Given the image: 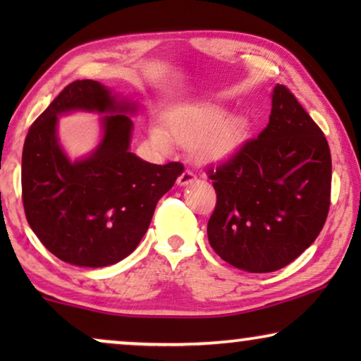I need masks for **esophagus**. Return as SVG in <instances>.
Listing matches in <instances>:
<instances>
[{"label":"esophagus","instance_id":"obj_1","mask_svg":"<svg viewBox=\"0 0 361 361\" xmlns=\"http://www.w3.org/2000/svg\"><path fill=\"white\" fill-rule=\"evenodd\" d=\"M194 180H195L194 172L189 171V169H185V171L180 174L179 179H177V185H180V187L189 185V184H192V182H194Z\"/></svg>","mask_w":361,"mask_h":361}]
</instances>
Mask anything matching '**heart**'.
I'll list each match as a JSON object with an SVG mask.
<instances>
[{
    "mask_svg": "<svg viewBox=\"0 0 361 361\" xmlns=\"http://www.w3.org/2000/svg\"><path fill=\"white\" fill-rule=\"evenodd\" d=\"M248 120L241 115H226L224 106L199 103L180 108L167 121V133L151 128V145L161 152L172 149V141L192 145L195 159L202 164H219L233 157L245 145Z\"/></svg>",
    "mask_w": 361,
    "mask_h": 361,
    "instance_id": "heart-1",
    "label": "heart"
}]
</instances>
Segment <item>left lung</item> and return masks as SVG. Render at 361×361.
I'll list each match as a JSON object with an SVG mask.
<instances>
[{
	"mask_svg": "<svg viewBox=\"0 0 361 361\" xmlns=\"http://www.w3.org/2000/svg\"><path fill=\"white\" fill-rule=\"evenodd\" d=\"M269 123L224 164L209 169L216 205L207 235L221 259L248 273L288 266L327 219L332 157L324 133L284 85Z\"/></svg>",
	"mask_w": 361,
	"mask_h": 361,
	"instance_id": "obj_1",
	"label": "left lung"
}]
</instances>
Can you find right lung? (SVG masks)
I'll return each instance as SVG.
<instances>
[{
	"label": "right lung",
	"instance_id": "1",
	"mask_svg": "<svg viewBox=\"0 0 361 361\" xmlns=\"http://www.w3.org/2000/svg\"><path fill=\"white\" fill-rule=\"evenodd\" d=\"M103 114L102 140L72 161L58 142V116ZM136 102L95 80H77L32 123L23 147V204L27 224L59 259L105 268L125 259L149 228L157 200L184 172L180 162L157 166L130 151Z\"/></svg>",
	"mask_w": 361,
	"mask_h": 361
}]
</instances>
